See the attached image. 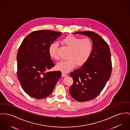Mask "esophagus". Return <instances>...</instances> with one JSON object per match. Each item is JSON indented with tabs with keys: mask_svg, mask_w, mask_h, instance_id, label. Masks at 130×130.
Returning a JSON list of instances; mask_svg holds the SVG:
<instances>
[{
	"mask_svg": "<svg viewBox=\"0 0 130 130\" xmlns=\"http://www.w3.org/2000/svg\"><path fill=\"white\" fill-rule=\"evenodd\" d=\"M67 76V75L66 74H65V73H63V72L62 73V76H63V77L66 76Z\"/></svg>",
	"mask_w": 130,
	"mask_h": 130,
	"instance_id": "1",
	"label": "esophagus"
}]
</instances>
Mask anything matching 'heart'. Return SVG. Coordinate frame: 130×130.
Wrapping results in <instances>:
<instances>
[{"label": "heart", "mask_w": 130, "mask_h": 130, "mask_svg": "<svg viewBox=\"0 0 130 130\" xmlns=\"http://www.w3.org/2000/svg\"><path fill=\"white\" fill-rule=\"evenodd\" d=\"M62 43L70 48L66 60L61 61L57 65V68L64 72H68L76 64L77 66L84 65L88 61L91 54L93 45L88 38L82 39L73 35H69L62 40ZM58 45L53 43L48 48L51 57L55 60L59 59L57 50Z\"/></svg>", "instance_id": "1"}]
</instances>
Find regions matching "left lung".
<instances>
[{
  "label": "left lung",
  "mask_w": 130,
  "mask_h": 130,
  "mask_svg": "<svg viewBox=\"0 0 130 130\" xmlns=\"http://www.w3.org/2000/svg\"><path fill=\"white\" fill-rule=\"evenodd\" d=\"M76 33L88 36L93 42L88 61L70 74L74 80L70 88L71 96L78 102H85L97 97L111 76V54L107 43L97 33L81 31L74 34Z\"/></svg>",
  "instance_id": "left-lung-1"
}]
</instances>
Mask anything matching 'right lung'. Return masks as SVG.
Instances as JSON below:
<instances>
[{
	"mask_svg": "<svg viewBox=\"0 0 130 130\" xmlns=\"http://www.w3.org/2000/svg\"><path fill=\"white\" fill-rule=\"evenodd\" d=\"M61 32L36 30L24 39L17 54V76L29 96L42 99L49 96L61 76L60 71L49 72L54 66L48 53L50 45Z\"/></svg>",
	"mask_w": 130,
	"mask_h": 130,
	"instance_id": "right-lung-1",
	"label": "right lung"
}]
</instances>
